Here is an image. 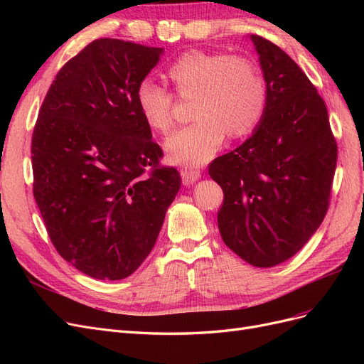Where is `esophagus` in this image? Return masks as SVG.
<instances>
[{
    "label": "esophagus",
    "mask_w": 364,
    "mask_h": 364,
    "mask_svg": "<svg viewBox=\"0 0 364 364\" xmlns=\"http://www.w3.org/2000/svg\"><path fill=\"white\" fill-rule=\"evenodd\" d=\"M199 178H200V171L197 170V168L190 167V168H183L182 170V182L186 186L196 183L197 181H199Z\"/></svg>",
    "instance_id": "esophagus-1"
}]
</instances>
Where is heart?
Segmentation results:
<instances>
[{
	"label": "heart",
	"mask_w": 364,
	"mask_h": 364,
	"mask_svg": "<svg viewBox=\"0 0 364 364\" xmlns=\"http://www.w3.org/2000/svg\"><path fill=\"white\" fill-rule=\"evenodd\" d=\"M167 74L179 95H196L193 118H197L165 142L171 164H206L222 147L226 132L234 138L249 134L266 111V80L258 65L247 58L194 50L173 62ZM135 97L147 126L158 134H170L174 127L171 92L144 79Z\"/></svg>",
	"instance_id": "obj_1"
}]
</instances>
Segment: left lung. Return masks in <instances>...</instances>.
Here are the masks:
<instances>
[{"instance_id": "1", "label": "left lung", "mask_w": 364, "mask_h": 364, "mask_svg": "<svg viewBox=\"0 0 364 364\" xmlns=\"http://www.w3.org/2000/svg\"><path fill=\"white\" fill-rule=\"evenodd\" d=\"M267 86L253 134L209 165L225 200L217 214L225 245L253 267L291 258L328 211L337 144L313 83L278 46L250 35Z\"/></svg>"}]
</instances>
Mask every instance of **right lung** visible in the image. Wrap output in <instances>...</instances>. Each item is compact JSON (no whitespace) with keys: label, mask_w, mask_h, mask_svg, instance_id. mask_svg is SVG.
Listing matches in <instances>:
<instances>
[{"label":"right lung","mask_w":364,"mask_h":364,"mask_svg":"<svg viewBox=\"0 0 364 364\" xmlns=\"http://www.w3.org/2000/svg\"><path fill=\"white\" fill-rule=\"evenodd\" d=\"M162 53L95 39L58 73L33 130V194L50 240L95 279H124L141 266L181 188L178 170L159 167L135 97Z\"/></svg>","instance_id":"add662e5"}]
</instances>
